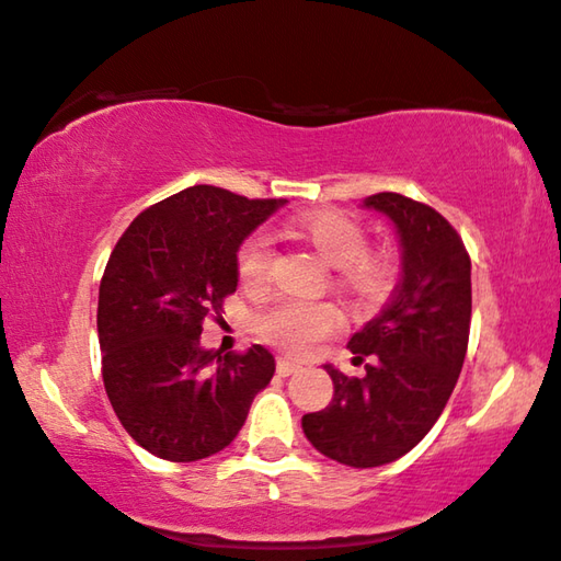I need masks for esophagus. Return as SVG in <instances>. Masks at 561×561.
Here are the masks:
<instances>
[{
    "label": "esophagus",
    "instance_id": "obj_1",
    "mask_svg": "<svg viewBox=\"0 0 561 561\" xmlns=\"http://www.w3.org/2000/svg\"><path fill=\"white\" fill-rule=\"evenodd\" d=\"M299 373V365L291 363L289 357H277V375L279 378H289V375Z\"/></svg>",
    "mask_w": 561,
    "mask_h": 561
}]
</instances>
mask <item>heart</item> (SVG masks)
Here are the masks:
<instances>
[{
	"instance_id": "obj_1",
	"label": "heart",
	"mask_w": 561,
	"mask_h": 561,
	"mask_svg": "<svg viewBox=\"0 0 561 561\" xmlns=\"http://www.w3.org/2000/svg\"><path fill=\"white\" fill-rule=\"evenodd\" d=\"M289 231L297 239L314 247L324 262L340 266L342 284L355 295L370 297L386 287L388 264L380 256L363 254L365 231L360 224L337 211H322L305 216L289 224ZM270 270V244L264 237L244 241L237 256V272L244 287H259ZM342 317L328 302H277L256 317V330L272 345L289 353H309L317 342L340 330Z\"/></svg>"
}]
</instances>
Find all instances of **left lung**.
<instances>
[{
  "mask_svg": "<svg viewBox=\"0 0 561 561\" xmlns=\"http://www.w3.org/2000/svg\"><path fill=\"white\" fill-rule=\"evenodd\" d=\"M363 208L386 214L400 241V282L390 302L350 340L363 378L324 365L334 396L307 413V440L332 461L373 468L413 450L433 428L461 375L471 328V259L436 208L375 194Z\"/></svg>",
  "mask_w": 561,
  "mask_h": 561,
  "instance_id": "obj_1",
  "label": "left lung"
}]
</instances>
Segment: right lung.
Listing matches in <instances>:
<instances>
[{
  "label": "right lung",
  "mask_w": 561,
  "mask_h": 561,
  "mask_svg": "<svg viewBox=\"0 0 561 561\" xmlns=\"http://www.w3.org/2000/svg\"><path fill=\"white\" fill-rule=\"evenodd\" d=\"M284 204L191 186L138 214L115 244L98 297L103 382L148 454L175 463L219 454L270 386V350H204L201 322L237 291L239 247Z\"/></svg>",
  "instance_id": "1"
}]
</instances>
